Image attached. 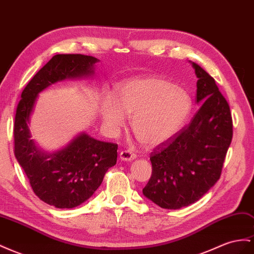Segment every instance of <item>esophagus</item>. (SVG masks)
Returning <instances> with one entry per match:
<instances>
[{
  "mask_svg": "<svg viewBox=\"0 0 254 254\" xmlns=\"http://www.w3.org/2000/svg\"><path fill=\"white\" fill-rule=\"evenodd\" d=\"M120 158H121L122 160H125V161H131V160H133V159L136 158V155L130 152V150L124 149V150H122V152H121Z\"/></svg>",
  "mask_w": 254,
  "mask_h": 254,
  "instance_id": "1",
  "label": "esophagus"
}]
</instances>
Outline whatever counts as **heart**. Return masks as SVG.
I'll list each match as a JSON object with an SVG mask.
<instances>
[{
  "label": "heart",
  "mask_w": 254,
  "mask_h": 254,
  "mask_svg": "<svg viewBox=\"0 0 254 254\" xmlns=\"http://www.w3.org/2000/svg\"><path fill=\"white\" fill-rule=\"evenodd\" d=\"M115 100L101 102L100 116L106 128L116 132L131 118V130L140 143L155 147L173 139L186 125L192 111V99L167 79L144 77L120 83Z\"/></svg>",
  "instance_id": "1"
}]
</instances>
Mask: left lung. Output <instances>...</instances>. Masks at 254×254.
<instances>
[{
  "label": "left lung",
  "instance_id": "obj_1",
  "mask_svg": "<svg viewBox=\"0 0 254 254\" xmlns=\"http://www.w3.org/2000/svg\"><path fill=\"white\" fill-rule=\"evenodd\" d=\"M197 77L193 119L173 139L150 154L152 176L143 194L162 208L178 209L196 202L220 178L233 136L230 106L215 79L192 63Z\"/></svg>",
  "mask_w": 254,
  "mask_h": 254
}]
</instances>
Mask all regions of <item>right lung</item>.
Instances as JSON below:
<instances>
[{"label": "right lung", "mask_w": 254, "mask_h": 254, "mask_svg": "<svg viewBox=\"0 0 254 254\" xmlns=\"http://www.w3.org/2000/svg\"><path fill=\"white\" fill-rule=\"evenodd\" d=\"M98 60L83 54H57L24 87L13 125L16 158L40 200L72 208L91 197L118 159V144L82 133L57 153H43L31 140L29 120L38 93L66 78L88 76Z\"/></svg>", "instance_id": "add662e5"}]
</instances>
